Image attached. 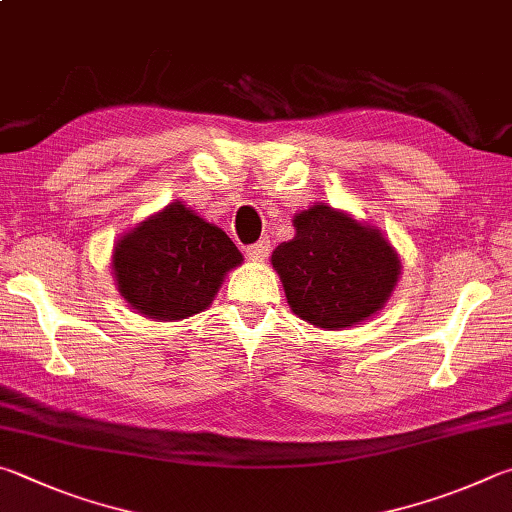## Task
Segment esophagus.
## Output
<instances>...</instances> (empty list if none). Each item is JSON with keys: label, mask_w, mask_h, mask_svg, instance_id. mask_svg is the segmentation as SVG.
I'll return each mask as SVG.
<instances>
[{"label": "esophagus", "mask_w": 512, "mask_h": 512, "mask_svg": "<svg viewBox=\"0 0 512 512\" xmlns=\"http://www.w3.org/2000/svg\"><path fill=\"white\" fill-rule=\"evenodd\" d=\"M268 253H271V241H268V239H259L257 244L246 248V255L250 259H255V262H264Z\"/></svg>", "instance_id": "obj_1"}]
</instances>
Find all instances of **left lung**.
I'll return each instance as SVG.
<instances>
[{"label": "left lung", "instance_id": "1", "mask_svg": "<svg viewBox=\"0 0 512 512\" xmlns=\"http://www.w3.org/2000/svg\"><path fill=\"white\" fill-rule=\"evenodd\" d=\"M295 237L273 250L291 311L320 329H347L385 306L401 259L383 232L315 203L293 219Z\"/></svg>", "mask_w": 512, "mask_h": 512}]
</instances>
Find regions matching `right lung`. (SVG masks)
<instances>
[{
	"label": "right lung",
	"mask_w": 512,
	"mask_h": 512,
	"mask_svg": "<svg viewBox=\"0 0 512 512\" xmlns=\"http://www.w3.org/2000/svg\"><path fill=\"white\" fill-rule=\"evenodd\" d=\"M244 257L230 237L174 201L125 232L111 271L129 306L152 320H183L208 309Z\"/></svg>",
	"instance_id": "1"
}]
</instances>
